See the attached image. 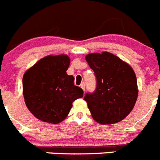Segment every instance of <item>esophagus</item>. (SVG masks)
<instances>
[{
  "label": "esophagus",
  "mask_w": 160,
  "mask_h": 160,
  "mask_svg": "<svg viewBox=\"0 0 160 160\" xmlns=\"http://www.w3.org/2000/svg\"><path fill=\"white\" fill-rule=\"evenodd\" d=\"M81 86L82 89H83V91H85V89H86V87H85V83H84V82H82V83L81 86Z\"/></svg>",
  "instance_id": "1"
}]
</instances>
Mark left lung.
Masks as SVG:
<instances>
[{
    "label": "left lung",
    "instance_id": "left-lung-1",
    "mask_svg": "<svg viewBox=\"0 0 160 160\" xmlns=\"http://www.w3.org/2000/svg\"><path fill=\"white\" fill-rule=\"evenodd\" d=\"M86 60L93 70L97 82L94 92H88L84 97L92 118L101 124L118 122L130 113L137 101L134 71L108 52L88 54Z\"/></svg>",
    "mask_w": 160,
    "mask_h": 160
}]
</instances>
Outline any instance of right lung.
Listing matches in <instances>:
<instances>
[{
	"label": "right lung",
	"instance_id": "right-lung-1",
	"mask_svg": "<svg viewBox=\"0 0 160 160\" xmlns=\"http://www.w3.org/2000/svg\"><path fill=\"white\" fill-rule=\"evenodd\" d=\"M69 65L66 55L48 56L24 74L26 105L41 121L60 122L69 114L73 102L83 97L82 88L74 86V77L67 74Z\"/></svg>",
	"mask_w": 160,
	"mask_h": 160
}]
</instances>
